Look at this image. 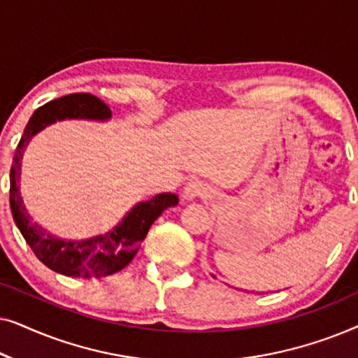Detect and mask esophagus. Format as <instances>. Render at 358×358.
<instances>
[{"label": "esophagus", "mask_w": 358, "mask_h": 358, "mask_svg": "<svg viewBox=\"0 0 358 358\" xmlns=\"http://www.w3.org/2000/svg\"><path fill=\"white\" fill-rule=\"evenodd\" d=\"M207 192L208 189L203 182H200V180H190V182L184 187L182 197L184 200H195L197 197H203V195H207Z\"/></svg>", "instance_id": "esophagus-1"}]
</instances>
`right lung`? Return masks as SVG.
<instances>
[{
    "mask_svg": "<svg viewBox=\"0 0 358 358\" xmlns=\"http://www.w3.org/2000/svg\"><path fill=\"white\" fill-rule=\"evenodd\" d=\"M112 112L104 102L91 94H70L38 107L29 119L19 141L13 166L9 171V203L14 223L36 254L38 261L62 275L81 278H101L119 272L138 252L150 227L166 208L176 207V194L155 195L146 202H138L127 212L110 231L86 239H63L34 222L21 197V159L24 150L34 136L58 120L80 119L107 122Z\"/></svg>",
    "mask_w": 358,
    "mask_h": 358,
    "instance_id": "obj_1",
    "label": "right lung"
}]
</instances>
